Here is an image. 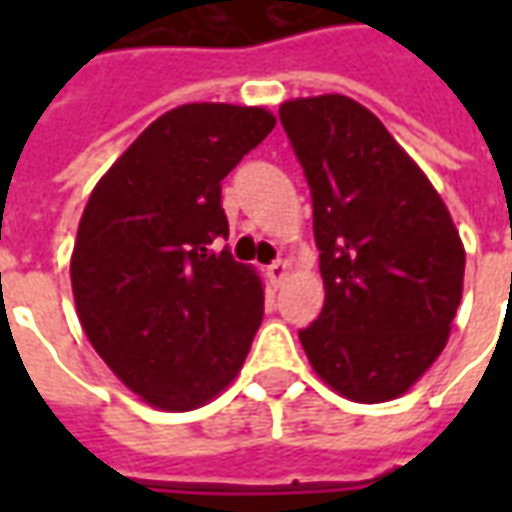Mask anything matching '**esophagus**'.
<instances>
[{"label":"esophagus","mask_w":512,"mask_h":512,"mask_svg":"<svg viewBox=\"0 0 512 512\" xmlns=\"http://www.w3.org/2000/svg\"><path fill=\"white\" fill-rule=\"evenodd\" d=\"M288 271H290V263H288V260H282V257H279V260H274V263L266 268V277L271 279L274 285H279L282 279L288 277Z\"/></svg>","instance_id":"obj_1"}]
</instances>
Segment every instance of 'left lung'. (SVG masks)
<instances>
[{
    "mask_svg": "<svg viewBox=\"0 0 512 512\" xmlns=\"http://www.w3.org/2000/svg\"><path fill=\"white\" fill-rule=\"evenodd\" d=\"M279 120L312 194L326 301L299 340L312 370L356 403L408 392L450 337L461 235L425 172L370 109L296 98Z\"/></svg>",
    "mask_w": 512,
    "mask_h": 512,
    "instance_id": "8db88e82",
    "label": "left lung"
}]
</instances>
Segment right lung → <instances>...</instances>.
I'll list each match as a JSON object with an SVG mask.
<instances>
[{
	"label": "right lung",
	"instance_id": "obj_1",
	"mask_svg": "<svg viewBox=\"0 0 512 512\" xmlns=\"http://www.w3.org/2000/svg\"><path fill=\"white\" fill-rule=\"evenodd\" d=\"M277 120L260 106L183 104L136 136L87 200L71 257L84 334L164 411L222 392L263 321V285L227 238L222 180Z\"/></svg>",
	"mask_w": 512,
	"mask_h": 512
}]
</instances>
